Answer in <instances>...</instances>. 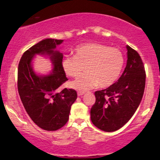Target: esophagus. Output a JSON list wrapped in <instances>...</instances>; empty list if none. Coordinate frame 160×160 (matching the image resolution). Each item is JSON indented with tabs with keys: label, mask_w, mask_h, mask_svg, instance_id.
Listing matches in <instances>:
<instances>
[{
	"label": "esophagus",
	"mask_w": 160,
	"mask_h": 160,
	"mask_svg": "<svg viewBox=\"0 0 160 160\" xmlns=\"http://www.w3.org/2000/svg\"><path fill=\"white\" fill-rule=\"evenodd\" d=\"M84 95V92L82 91H78V96H82V95Z\"/></svg>",
	"instance_id": "1"
}]
</instances>
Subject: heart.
Segmentation results:
<instances>
[{"mask_svg": "<svg viewBox=\"0 0 160 160\" xmlns=\"http://www.w3.org/2000/svg\"><path fill=\"white\" fill-rule=\"evenodd\" d=\"M124 65V57L119 49L107 45L91 43L78 46L74 56H67L62 63L67 76H78L85 67V74L70 83L79 91H87L99 86L106 88L119 78Z\"/></svg>", "mask_w": 160, "mask_h": 160, "instance_id": "obj_1", "label": "heart"}]
</instances>
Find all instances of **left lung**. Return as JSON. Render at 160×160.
<instances>
[{
  "label": "left lung",
  "mask_w": 160,
  "mask_h": 160,
  "mask_svg": "<svg viewBox=\"0 0 160 160\" xmlns=\"http://www.w3.org/2000/svg\"><path fill=\"white\" fill-rule=\"evenodd\" d=\"M125 70L115 83L95 92L91 108L92 123L104 132H114L131 119L138 108L145 87L144 66L138 52L129 47Z\"/></svg>",
  "instance_id": "obj_1"
}]
</instances>
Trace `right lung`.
I'll use <instances>...</instances> for the list:
<instances>
[{"label": "right lung", "mask_w": 160, "mask_h": 160, "mask_svg": "<svg viewBox=\"0 0 160 160\" xmlns=\"http://www.w3.org/2000/svg\"><path fill=\"white\" fill-rule=\"evenodd\" d=\"M63 40L47 38L24 52L18 67V91L25 111L37 126L47 131L63 127L69 119L71 107L78 94L67 88L58 89L68 78L62 69L63 54L56 47ZM36 54L48 57L53 68L47 75H38L32 67Z\"/></svg>", "instance_id": "obj_1"}]
</instances>
